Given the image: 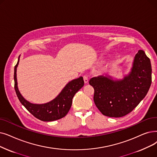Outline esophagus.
<instances>
[{
	"instance_id": "esophagus-1",
	"label": "esophagus",
	"mask_w": 157,
	"mask_h": 157,
	"mask_svg": "<svg viewBox=\"0 0 157 157\" xmlns=\"http://www.w3.org/2000/svg\"><path fill=\"white\" fill-rule=\"evenodd\" d=\"M83 79H84V81H85V83H88V78L87 76H86V75H85V76H83Z\"/></svg>"
}]
</instances>
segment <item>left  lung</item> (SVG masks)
<instances>
[{"label": "left lung", "mask_w": 157, "mask_h": 157, "mask_svg": "<svg viewBox=\"0 0 157 157\" xmlns=\"http://www.w3.org/2000/svg\"><path fill=\"white\" fill-rule=\"evenodd\" d=\"M151 65L142 50L135 56L130 72L123 79L94 77L89 84L94 88V101L105 116L121 117L130 113L145 98L151 84Z\"/></svg>", "instance_id": "left-lung-1"}]
</instances>
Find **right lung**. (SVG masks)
Here are the masks:
<instances>
[{
    "label": "right lung",
    "instance_id": "add662e5",
    "mask_svg": "<svg viewBox=\"0 0 157 157\" xmlns=\"http://www.w3.org/2000/svg\"><path fill=\"white\" fill-rule=\"evenodd\" d=\"M14 69L15 90L17 97L22 105L36 118L42 121H53L62 119L69 112L72 105V99L76 93L84 85L83 77L75 79L68 83L58 96L49 103L44 104H33L24 98L18 90L17 79V68Z\"/></svg>",
    "mask_w": 157,
    "mask_h": 157
}]
</instances>
